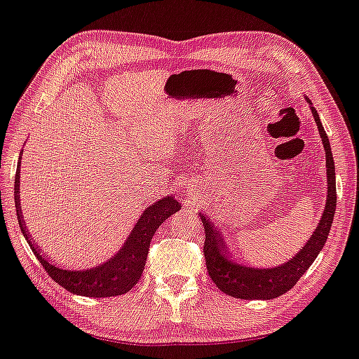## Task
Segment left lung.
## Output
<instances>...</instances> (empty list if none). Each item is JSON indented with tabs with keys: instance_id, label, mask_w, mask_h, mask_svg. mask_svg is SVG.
<instances>
[{
	"instance_id": "left-lung-1",
	"label": "left lung",
	"mask_w": 359,
	"mask_h": 359,
	"mask_svg": "<svg viewBox=\"0 0 359 359\" xmlns=\"http://www.w3.org/2000/svg\"><path fill=\"white\" fill-rule=\"evenodd\" d=\"M310 101V99H308ZM313 117L318 126L321 140L326 152V175H328V198L323 217L318 226L308 240V243L298 252L292 260L276 269H250V266L235 265L225 257L226 247L219 230L213 229L210 220L202 215L203 230H205V243H203V255H205L207 271L213 280V283L222 292L233 298L242 300H271L292 290L302 275L310 269V265L318 257L330 235V229L333 225L334 210H337V179H334V162L331 154L330 140L323 126H321L318 112L311 106Z\"/></svg>"
}]
</instances>
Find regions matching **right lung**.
<instances>
[{"label": "right lung", "instance_id": "right-lung-1", "mask_svg": "<svg viewBox=\"0 0 359 359\" xmlns=\"http://www.w3.org/2000/svg\"><path fill=\"white\" fill-rule=\"evenodd\" d=\"M20 170V167H18ZM20 174L15 177V202L18 212V222H20L21 232L25 238L28 240L31 250L34 252L46 273L66 288L67 292L83 294V297L90 298H104V297H117V294H124L137 283L140 276H142L144 266H146L149 245L151 240L158 229V225L164 224V220L169 219L172 213L180 210V203L174 197H165L162 201H157L154 205L147 208L142 213L137 225L134 226L133 233L127 238L124 247L117 253L114 258L97 266V269H90L84 271H69L61 270L59 266L53 265L48 260H44L39 255V248L31 243L28 230H26L25 222L21 217L20 208Z\"/></svg>", "mask_w": 359, "mask_h": 359}]
</instances>
